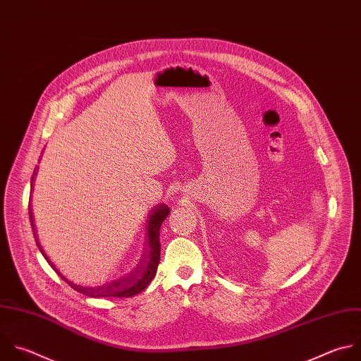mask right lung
<instances>
[{
  "label": "right lung",
  "mask_w": 361,
  "mask_h": 361,
  "mask_svg": "<svg viewBox=\"0 0 361 361\" xmlns=\"http://www.w3.org/2000/svg\"><path fill=\"white\" fill-rule=\"evenodd\" d=\"M34 177L31 180V185H32ZM170 214V208L166 204H160L157 207H154V209L150 212L149 215V224H147V233H146V248H145V255L143 259L140 262V267L137 269H135L130 275L123 276L120 279H116L107 285L103 286H96V288H87V286H79L71 281H68L65 276H62V274L55 268V265L49 261V258L45 255L42 247L39 245V241L37 238V228L34 225V216L32 212L30 209V221H31V226L34 231V236H35V243L39 248V251L42 252V255L45 257V259L48 261V264L54 268V271H56V274L75 290L90 296V298H132L140 292H143L147 285L153 281L157 267L160 264V226L163 224V221L167 218V215Z\"/></svg>",
  "instance_id": "obj_1"
}]
</instances>
